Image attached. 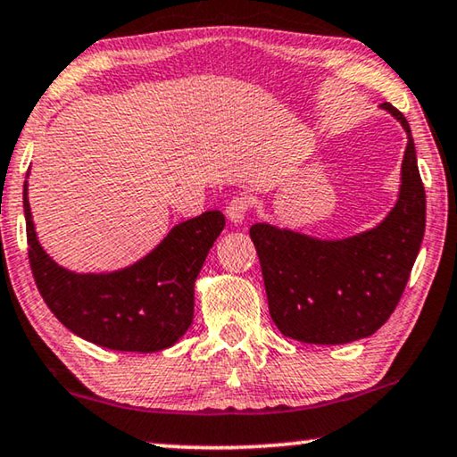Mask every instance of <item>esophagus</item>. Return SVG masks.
Listing matches in <instances>:
<instances>
[{"label":"esophagus","instance_id":"obj_1","mask_svg":"<svg viewBox=\"0 0 457 457\" xmlns=\"http://www.w3.org/2000/svg\"><path fill=\"white\" fill-rule=\"evenodd\" d=\"M248 209H250V201L246 196H234V199L229 201V205L226 207V215L231 223H242L246 220Z\"/></svg>","mask_w":457,"mask_h":457}]
</instances>
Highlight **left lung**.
I'll return each instance as SVG.
<instances>
[{
    "instance_id": "left-lung-1",
    "label": "left lung",
    "mask_w": 457,
    "mask_h": 457,
    "mask_svg": "<svg viewBox=\"0 0 457 457\" xmlns=\"http://www.w3.org/2000/svg\"><path fill=\"white\" fill-rule=\"evenodd\" d=\"M408 135L396 207L378 228L345 240H316L254 223V242L272 322L310 345L371 337L403 297L425 236V187L404 114L384 102Z\"/></svg>"
}]
</instances>
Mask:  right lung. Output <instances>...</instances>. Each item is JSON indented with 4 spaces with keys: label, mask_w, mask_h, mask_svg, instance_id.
<instances>
[{
    "label": "right lung",
    "mask_w": 457,
    "mask_h": 457,
    "mask_svg": "<svg viewBox=\"0 0 457 457\" xmlns=\"http://www.w3.org/2000/svg\"><path fill=\"white\" fill-rule=\"evenodd\" d=\"M29 261L45 303L65 328L112 351L155 353L172 346L195 312V281L209 248L226 228L221 211L182 221L133 267L78 275L40 248L24 182Z\"/></svg>",
    "instance_id": "add662e5"
}]
</instances>
